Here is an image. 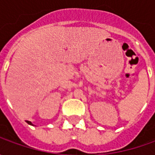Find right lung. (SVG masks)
<instances>
[{
    "label": "right lung",
    "instance_id": "right-lung-1",
    "mask_svg": "<svg viewBox=\"0 0 155 155\" xmlns=\"http://www.w3.org/2000/svg\"><path fill=\"white\" fill-rule=\"evenodd\" d=\"M27 123H28V124H30V125L32 124V122H28V121H27Z\"/></svg>",
    "mask_w": 155,
    "mask_h": 155
}]
</instances>
